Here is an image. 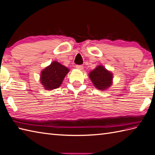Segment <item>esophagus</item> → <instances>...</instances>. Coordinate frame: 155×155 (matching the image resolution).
I'll list each match as a JSON object with an SVG mask.
<instances>
[{
	"instance_id": "1",
	"label": "esophagus",
	"mask_w": 155,
	"mask_h": 155,
	"mask_svg": "<svg viewBox=\"0 0 155 155\" xmlns=\"http://www.w3.org/2000/svg\"><path fill=\"white\" fill-rule=\"evenodd\" d=\"M75 68H76L77 69H78V70H83V68H84V66H82V65H77L76 66H75Z\"/></svg>"
}]
</instances>
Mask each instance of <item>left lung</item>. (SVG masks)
Here are the masks:
<instances>
[{
	"label": "left lung",
	"mask_w": 155,
	"mask_h": 155,
	"mask_svg": "<svg viewBox=\"0 0 155 155\" xmlns=\"http://www.w3.org/2000/svg\"><path fill=\"white\" fill-rule=\"evenodd\" d=\"M94 86L100 90H105L109 87L113 83V74L111 71L103 66H98L89 74Z\"/></svg>",
	"instance_id": "8db88e82"
}]
</instances>
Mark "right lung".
Returning <instances> with one entry per match:
<instances>
[{
    "label": "right lung",
    "mask_w": 155,
    "mask_h": 155,
    "mask_svg": "<svg viewBox=\"0 0 155 155\" xmlns=\"http://www.w3.org/2000/svg\"><path fill=\"white\" fill-rule=\"evenodd\" d=\"M70 70L58 61H54L41 71L40 81L44 89L51 90L59 87Z\"/></svg>",
    "instance_id": "add662e5"
}]
</instances>
